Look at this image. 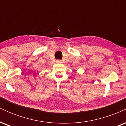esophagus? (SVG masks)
I'll list each match as a JSON object with an SVG mask.
<instances>
[{"instance_id":"esophagus-1","label":"esophagus","mask_w":126,"mask_h":126,"mask_svg":"<svg viewBox=\"0 0 126 126\" xmlns=\"http://www.w3.org/2000/svg\"><path fill=\"white\" fill-rule=\"evenodd\" d=\"M56 62L57 63H62V60H57L56 61Z\"/></svg>"}]
</instances>
